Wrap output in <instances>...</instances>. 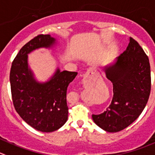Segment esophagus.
Listing matches in <instances>:
<instances>
[{
	"label": "esophagus",
	"mask_w": 155,
	"mask_h": 155,
	"mask_svg": "<svg viewBox=\"0 0 155 155\" xmlns=\"http://www.w3.org/2000/svg\"><path fill=\"white\" fill-rule=\"evenodd\" d=\"M94 71L92 70V69H89V70L86 72V74H87V76H92V75H94Z\"/></svg>",
	"instance_id": "obj_1"
}]
</instances>
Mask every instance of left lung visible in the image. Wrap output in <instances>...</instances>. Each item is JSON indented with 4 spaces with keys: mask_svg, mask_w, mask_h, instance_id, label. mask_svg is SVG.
<instances>
[{
    "mask_svg": "<svg viewBox=\"0 0 155 155\" xmlns=\"http://www.w3.org/2000/svg\"><path fill=\"white\" fill-rule=\"evenodd\" d=\"M113 84V98L106 111L92 115L99 128L108 132L125 129L139 117L151 92V66L139 43L130 37L126 50L105 69Z\"/></svg>",
    "mask_w": 155,
    "mask_h": 155,
    "instance_id": "1",
    "label": "left lung"
}]
</instances>
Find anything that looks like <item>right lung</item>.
Wrapping results in <instances>:
<instances>
[{"label": "right lung", "instance_id": "1", "mask_svg": "<svg viewBox=\"0 0 155 155\" xmlns=\"http://www.w3.org/2000/svg\"><path fill=\"white\" fill-rule=\"evenodd\" d=\"M55 39L40 34L26 43L14 58L10 73L11 95L15 110L29 125L43 132L61 128L68 119L67 87L76 72L57 69L50 81L39 83L28 68L27 54L40 47H50Z\"/></svg>", "mask_w": 155, "mask_h": 155}]
</instances>
